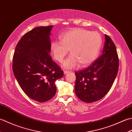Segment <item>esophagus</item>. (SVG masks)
Wrapping results in <instances>:
<instances>
[{"mask_svg": "<svg viewBox=\"0 0 132 132\" xmlns=\"http://www.w3.org/2000/svg\"><path fill=\"white\" fill-rule=\"evenodd\" d=\"M70 72V71H66V70H63V73H64V74H68V73H69Z\"/></svg>", "mask_w": 132, "mask_h": 132, "instance_id": "34e87169", "label": "esophagus"}]
</instances>
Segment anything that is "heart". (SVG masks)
Here are the masks:
<instances>
[{
  "label": "heart",
  "instance_id": "1",
  "mask_svg": "<svg viewBox=\"0 0 132 132\" xmlns=\"http://www.w3.org/2000/svg\"><path fill=\"white\" fill-rule=\"evenodd\" d=\"M101 45L102 38L97 32L75 28L62 35L61 41H53L50 52L54 60L61 63L69 50L71 54L64 61L63 66L70 69L79 64L82 67L91 64L96 58Z\"/></svg>",
  "mask_w": 132,
  "mask_h": 132
}]
</instances>
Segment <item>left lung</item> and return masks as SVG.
<instances>
[{
  "instance_id": "1",
  "label": "left lung",
  "mask_w": 132,
  "mask_h": 132,
  "mask_svg": "<svg viewBox=\"0 0 132 132\" xmlns=\"http://www.w3.org/2000/svg\"><path fill=\"white\" fill-rule=\"evenodd\" d=\"M102 55L90 66L75 72V92L86 103L96 102L105 96L111 89L119 70V58L116 46L105 35Z\"/></svg>"
}]
</instances>
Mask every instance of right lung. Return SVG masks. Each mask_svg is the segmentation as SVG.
<instances>
[{"label": "right lung", "instance_id": "right-lung-1", "mask_svg": "<svg viewBox=\"0 0 132 132\" xmlns=\"http://www.w3.org/2000/svg\"><path fill=\"white\" fill-rule=\"evenodd\" d=\"M52 28L37 27L26 33L17 44L13 57L12 70L19 86L28 96L41 103L54 97L55 82L63 75L49 54Z\"/></svg>", "mask_w": 132, "mask_h": 132}]
</instances>
